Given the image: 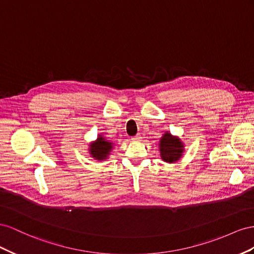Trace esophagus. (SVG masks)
Returning <instances> with one entry per match:
<instances>
[{"label": "esophagus", "mask_w": 254, "mask_h": 254, "mask_svg": "<svg viewBox=\"0 0 254 254\" xmlns=\"http://www.w3.org/2000/svg\"><path fill=\"white\" fill-rule=\"evenodd\" d=\"M141 139H142V137L140 136V134H137L136 136L132 137V140H133V141H140Z\"/></svg>", "instance_id": "1"}]
</instances>
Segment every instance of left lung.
Returning a JSON list of instances; mask_svg holds the SVG:
<instances>
[{
	"label": "left lung",
	"mask_w": 254,
	"mask_h": 254,
	"mask_svg": "<svg viewBox=\"0 0 254 254\" xmlns=\"http://www.w3.org/2000/svg\"><path fill=\"white\" fill-rule=\"evenodd\" d=\"M159 156L166 163H177L183 157L185 152V144L177 135H172L166 131L158 142Z\"/></svg>",
	"instance_id": "8db88e82"
}]
</instances>
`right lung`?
I'll use <instances>...</instances> for the list:
<instances>
[{"label": "right lung", "mask_w": 254, "mask_h": 254, "mask_svg": "<svg viewBox=\"0 0 254 254\" xmlns=\"http://www.w3.org/2000/svg\"><path fill=\"white\" fill-rule=\"evenodd\" d=\"M114 146L115 143L112 140L107 139L103 134H99L96 140L89 142L88 153L96 161H106L110 157Z\"/></svg>", "instance_id": "right-lung-1"}]
</instances>
